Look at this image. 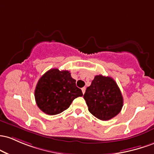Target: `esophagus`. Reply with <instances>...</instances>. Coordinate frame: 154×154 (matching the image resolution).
Returning a JSON list of instances; mask_svg holds the SVG:
<instances>
[{
	"instance_id": "obj_1",
	"label": "esophagus",
	"mask_w": 154,
	"mask_h": 154,
	"mask_svg": "<svg viewBox=\"0 0 154 154\" xmlns=\"http://www.w3.org/2000/svg\"><path fill=\"white\" fill-rule=\"evenodd\" d=\"M82 90L83 94H84V93H85V91H86V88L85 87H83L82 89Z\"/></svg>"
}]
</instances>
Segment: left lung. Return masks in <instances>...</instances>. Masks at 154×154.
I'll return each instance as SVG.
<instances>
[{
	"label": "left lung",
	"mask_w": 154,
	"mask_h": 154,
	"mask_svg": "<svg viewBox=\"0 0 154 154\" xmlns=\"http://www.w3.org/2000/svg\"><path fill=\"white\" fill-rule=\"evenodd\" d=\"M89 111L102 121L111 119L120 113L123 97L116 82L109 76L95 75L84 95Z\"/></svg>",
	"instance_id": "1"
}]
</instances>
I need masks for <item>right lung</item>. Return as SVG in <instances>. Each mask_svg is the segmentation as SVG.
<instances>
[{
	"label": "right lung",
	"mask_w": 154,
	"mask_h": 154,
	"mask_svg": "<svg viewBox=\"0 0 154 154\" xmlns=\"http://www.w3.org/2000/svg\"><path fill=\"white\" fill-rule=\"evenodd\" d=\"M83 96L81 89L68 70L53 68L45 72L38 82L35 99L38 107L48 115H56L70 107L72 100Z\"/></svg>",
	"instance_id": "right-lung-1"
}]
</instances>
